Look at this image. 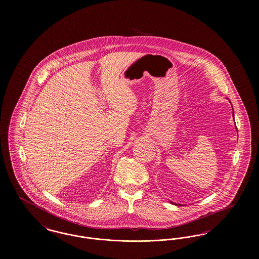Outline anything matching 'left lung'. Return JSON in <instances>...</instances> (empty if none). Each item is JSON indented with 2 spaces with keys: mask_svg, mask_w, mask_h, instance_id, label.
I'll return each instance as SVG.
<instances>
[{
  "mask_svg": "<svg viewBox=\"0 0 259 259\" xmlns=\"http://www.w3.org/2000/svg\"><path fill=\"white\" fill-rule=\"evenodd\" d=\"M233 116H234V112H233ZM236 128H237V127H236ZM171 203H172V202H171ZM176 205H177V204H176ZM178 206H179V205H178Z\"/></svg>",
  "mask_w": 259,
  "mask_h": 259,
  "instance_id": "8db88e82",
  "label": "left lung"
}]
</instances>
